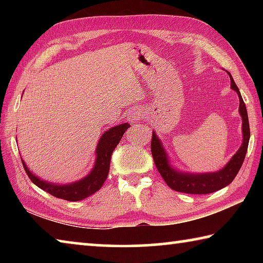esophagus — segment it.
Wrapping results in <instances>:
<instances>
[{"label":"esophagus","mask_w":263,"mask_h":263,"mask_svg":"<svg viewBox=\"0 0 263 263\" xmlns=\"http://www.w3.org/2000/svg\"><path fill=\"white\" fill-rule=\"evenodd\" d=\"M142 117V109L133 108L128 111V121L131 123H137Z\"/></svg>","instance_id":"1"}]
</instances>
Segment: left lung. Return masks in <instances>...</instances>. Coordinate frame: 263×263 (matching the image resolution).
I'll list each match as a JSON object with an SVG mask.
<instances>
[{"mask_svg":"<svg viewBox=\"0 0 263 263\" xmlns=\"http://www.w3.org/2000/svg\"><path fill=\"white\" fill-rule=\"evenodd\" d=\"M229 75L231 80V88L239 96V114L241 116L242 121V142L240 148L230 159V161L219 171L211 173H189L175 168L172 164L171 160H169L168 153L164 149L161 140H160L155 131H153L151 149H152L155 166H157L159 173L161 174L167 185H169V188H172L173 190L193 195H205L215 193V191L220 190L221 188H225L226 185H229L234 180V177L237 176L240 168H241L245 157H246L251 132H249L246 105L243 103L241 94H240L239 88L235 84L233 78L231 77L230 73Z\"/></svg>","mask_w":263,"mask_h":263,"instance_id":"left-lung-1","label":"left lung"}]
</instances>
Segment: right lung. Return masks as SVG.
<instances>
[{
    "instance_id": "obj_1",
    "label": "right lung",
    "mask_w": 263,
    "mask_h": 263,
    "mask_svg": "<svg viewBox=\"0 0 263 263\" xmlns=\"http://www.w3.org/2000/svg\"><path fill=\"white\" fill-rule=\"evenodd\" d=\"M128 127H130L128 123L119 124L117 126L109 128L108 131H105L101 136L95 149L96 157L94 167L81 180L69 182V183L66 184L53 183V182H48L46 180H43L42 177L34 175V173L31 172L26 166L23 159H22V163H23L30 180L44 191L51 194L54 197L66 199V201H81V199L89 197V196L95 194L97 190L102 188L109 174L111 154H112L116 146L119 144L123 135Z\"/></svg>"
}]
</instances>
